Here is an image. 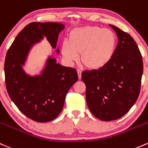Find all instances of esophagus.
<instances>
[{"label": "esophagus", "instance_id": "obj_1", "mask_svg": "<svg viewBox=\"0 0 148 148\" xmlns=\"http://www.w3.org/2000/svg\"><path fill=\"white\" fill-rule=\"evenodd\" d=\"M77 73H78V77H79V79H81L82 78V71L80 69H77Z\"/></svg>", "mask_w": 148, "mask_h": 148}]
</instances>
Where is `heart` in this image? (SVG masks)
Here are the masks:
<instances>
[{
    "label": "heart",
    "mask_w": 148,
    "mask_h": 148,
    "mask_svg": "<svg viewBox=\"0 0 148 148\" xmlns=\"http://www.w3.org/2000/svg\"><path fill=\"white\" fill-rule=\"evenodd\" d=\"M116 48V36L113 31L96 26L75 28L63 40L61 52L69 62L81 60L90 69H100L112 59Z\"/></svg>",
    "instance_id": "1"
}]
</instances>
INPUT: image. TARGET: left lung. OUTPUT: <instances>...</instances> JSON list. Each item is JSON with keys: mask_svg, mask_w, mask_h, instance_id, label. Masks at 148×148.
<instances>
[{"mask_svg": "<svg viewBox=\"0 0 148 148\" xmlns=\"http://www.w3.org/2000/svg\"><path fill=\"white\" fill-rule=\"evenodd\" d=\"M110 27L118 38L112 59L101 69L82 74L88 107L95 117L105 121L119 119L132 108L143 72L142 56L134 38L115 26Z\"/></svg>", "mask_w": 148, "mask_h": 148, "instance_id": "obj_1", "label": "left lung"}]
</instances>
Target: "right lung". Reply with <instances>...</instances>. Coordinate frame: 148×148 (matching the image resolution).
I'll return each mask as SVG.
<instances>
[{"instance_id": "right-lung-1", "label": "right lung", "mask_w": 148, "mask_h": 148, "mask_svg": "<svg viewBox=\"0 0 148 148\" xmlns=\"http://www.w3.org/2000/svg\"><path fill=\"white\" fill-rule=\"evenodd\" d=\"M64 25L58 22H32L19 33L6 54L4 71L8 95L17 108L37 122H48L61 112L69 88L78 80L75 69L64 66L48 56L39 74L24 69L32 48L46 38L56 48L59 33Z\"/></svg>"}]
</instances>
